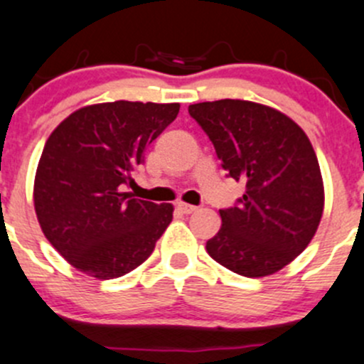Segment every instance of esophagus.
<instances>
[{"mask_svg": "<svg viewBox=\"0 0 364 364\" xmlns=\"http://www.w3.org/2000/svg\"><path fill=\"white\" fill-rule=\"evenodd\" d=\"M177 208L182 212V214H193V212L198 210V207H194V205H189V203H183V201H181V203L177 205Z\"/></svg>", "mask_w": 364, "mask_h": 364, "instance_id": "1", "label": "esophagus"}]
</instances>
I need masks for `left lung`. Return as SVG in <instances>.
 Here are the masks:
<instances>
[{
	"label": "left lung",
	"instance_id": "left-lung-1",
	"mask_svg": "<svg viewBox=\"0 0 364 364\" xmlns=\"http://www.w3.org/2000/svg\"><path fill=\"white\" fill-rule=\"evenodd\" d=\"M223 168L246 183L239 205L219 210L207 240L218 264L246 278L282 271L311 242L323 212V181L308 136L271 106L240 99L191 104Z\"/></svg>",
	"mask_w": 364,
	"mask_h": 364
}]
</instances>
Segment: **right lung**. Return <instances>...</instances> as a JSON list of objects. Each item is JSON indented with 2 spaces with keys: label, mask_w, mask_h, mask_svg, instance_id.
I'll list each match as a JSON object with an SVG mask.
<instances>
[{
  "label": "right lung",
  "mask_w": 364,
  "mask_h": 364,
  "mask_svg": "<svg viewBox=\"0 0 364 364\" xmlns=\"http://www.w3.org/2000/svg\"><path fill=\"white\" fill-rule=\"evenodd\" d=\"M178 109V102L92 104L51 132L35 173L33 203L46 239L72 267L113 279L152 255L173 205L132 198L125 186Z\"/></svg>",
  "instance_id": "right-lung-1"
}]
</instances>
